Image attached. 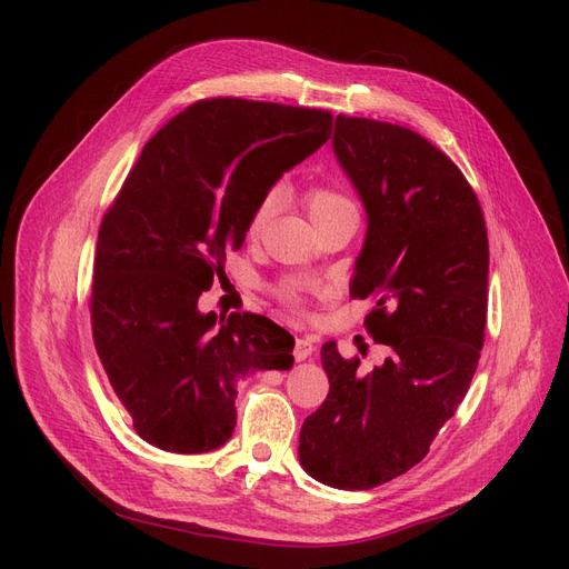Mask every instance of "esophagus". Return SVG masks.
I'll return each instance as SVG.
<instances>
[{"label":"esophagus","mask_w":569,"mask_h":569,"mask_svg":"<svg viewBox=\"0 0 569 569\" xmlns=\"http://www.w3.org/2000/svg\"><path fill=\"white\" fill-rule=\"evenodd\" d=\"M313 350H316V346H313V339H311V337H297V339H295V350H292V355H295L297 362L309 360V357L313 355Z\"/></svg>","instance_id":"34e87169"}]
</instances>
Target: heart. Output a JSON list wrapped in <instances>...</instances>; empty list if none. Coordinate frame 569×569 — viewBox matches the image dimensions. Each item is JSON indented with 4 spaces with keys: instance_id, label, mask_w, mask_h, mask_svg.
Instances as JSON below:
<instances>
[{
    "instance_id": "heart-1",
    "label": "heart",
    "mask_w": 569,
    "mask_h": 569,
    "mask_svg": "<svg viewBox=\"0 0 569 569\" xmlns=\"http://www.w3.org/2000/svg\"><path fill=\"white\" fill-rule=\"evenodd\" d=\"M277 200H279V189H272V191H267L262 196V200L256 204L253 214H251V221H249V232L251 234H256L267 223V219L272 217L274 207H277ZM307 209H309L311 221H316L320 217L339 212V209H355V207H352V202L346 196H341V193H337L332 189L318 187V189H311L307 193Z\"/></svg>"
}]
</instances>
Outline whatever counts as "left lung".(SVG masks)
I'll return each instance as SVG.
<instances>
[{"instance_id":"8db88e82","label":"left lung","mask_w":569,"mask_h":569,"mask_svg":"<svg viewBox=\"0 0 569 569\" xmlns=\"http://www.w3.org/2000/svg\"><path fill=\"white\" fill-rule=\"evenodd\" d=\"M332 147L367 209L350 297H373L367 330L387 348L369 373L320 350L330 395L300 431L313 480L365 491L420 463L463 401L487 327L489 239L461 170L406 127L339 114Z\"/></svg>"}]
</instances>
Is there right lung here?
Here are the masks:
<instances>
[{"instance_id": "right-lung-1", "label": "right lung", "mask_w": 569, "mask_h": 569, "mask_svg": "<svg viewBox=\"0 0 569 569\" xmlns=\"http://www.w3.org/2000/svg\"><path fill=\"white\" fill-rule=\"evenodd\" d=\"M332 114L247 99L189 106L149 140L99 230L89 311L99 360L136 433L212 452L237 422V380L290 369L295 339L264 316L200 313L256 204L327 142Z\"/></svg>"}]
</instances>
